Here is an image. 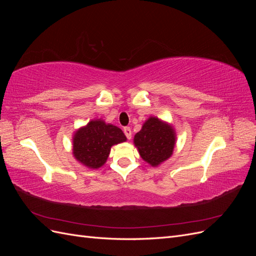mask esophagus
<instances>
[{
	"instance_id": "obj_1",
	"label": "esophagus",
	"mask_w": 256,
	"mask_h": 256,
	"mask_svg": "<svg viewBox=\"0 0 256 256\" xmlns=\"http://www.w3.org/2000/svg\"><path fill=\"white\" fill-rule=\"evenodd\" d=\"M124 134H125V136H127L128 140H130V138H131V129H130V127L124 128Z\"/></svg>"
}]
</instances>
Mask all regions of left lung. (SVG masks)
<instances>
[{"label": "left lung", "mask_w": 256, "mask_h": 256, "mask_svg": "<svg viewBox=\"0 0 256 256\" xmlns=\"http://www.w3.org/2000/svg\"><path fill=\"white\" fill-rule=\"evenodd\" d=\"M134 145L146 162L157 166L172 156L175 145L174 129L157 118H150L134 136Z\"/></svg>", "instance_id": "left-lung-1"}]
</instances>
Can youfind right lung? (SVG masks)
<instances>
[{
    "instance_id": "right-lung-1",
    "label": "right lung",
    "mask_w": 256,
    "mask_h": 256,
    "mask_svg": "<svg viewBox=\"0 0 256 256\" xmlns=\"http://www.w3.org/2000/svg\"><path fill=\"white\" fill-rule=\"evenodd\" d=\"M126 141L118 127L102 120L90 122L74 136V156L85 166L98 168L106 161L111 146Z\"/></svg>"
}]
</instances>
